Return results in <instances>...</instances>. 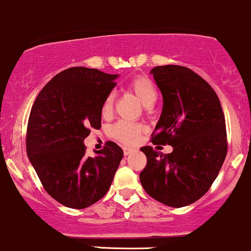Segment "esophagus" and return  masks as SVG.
Masks as SVG:
<instances>
[{
  "instance_id": "1",
  "label": "esophagus",
  "mask_w": 251,
  "mask_h": 251,
  "mask_svg": "<svg viewBox=\"0 0 251 251\" xmlns=\"http://www.w3.org/2000/svg\"><path fill=\"white\" fill-rule=\"evenodd\" d=\"M133 151H134V149L131 148V147H125V148H124V153H125V156L131 155V153L133 152Z\"/></svg>"
}]
</instances>
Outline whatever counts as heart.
I'll list each match as a JSON object with an SVG mask.
<instances>
[{"mask_svg": "<svg viewBox=\"0 0 251 251\" xmlns=\"http://www.w3.org/2000/svg\"><path fill=\"white\" fill-rule=\"evenodd\" d=\"M128 89L138 98V100L145 107L152 106L157 100V90L152 82L144 76H137L128 83ZM114 95L109 94L104 99L102 104V113L108 114L113 108ZM142 127L137 124L127 120H120L112 127V134L117 139L126 144H133L138 140Z\"/></svg>", "mask_w": 251, "mask_h": 251, "instance_id": "obj_1", "label": "heart"}]
</instances>
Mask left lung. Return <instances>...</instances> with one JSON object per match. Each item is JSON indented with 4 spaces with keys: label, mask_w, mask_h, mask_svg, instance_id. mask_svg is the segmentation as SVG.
I'll return each instance as SVG.
<instances>
[{
    "label": "left lung",
    "mask_w": 251,
    "mask_h": 251,
    "mask_svg": "<svg viewBox=\"0 0 251 251\" xmlns=\"http://www.w3.org/2000/svg\"><path fill=\"white\" fill-rule=\"evenodd\" d=\"M150 74L163 99L152 143L172 145L173 152L140 149L148 159L140 183L157 201L183 207L210 189L224 163L225 117L216 92L191 69L163 65Z\"/></svg>",
    "instance_id": "8db88e82"
}]
</instances>
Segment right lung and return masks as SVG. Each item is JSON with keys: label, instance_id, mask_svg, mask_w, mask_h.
I'll list each match as a JSON object with an SVG mask.
<instances>
[{"label": "right lung", "instance_id": "obj_1", "mask_svg": "<svg viewBox=\"0 0 251 251\" xmlns=\"http://www.w3.org/2000/svg\"><path fill=\"white\" fill-rule=\"evenodd\" d=\"M119 75L75 67L56 75L35 99L27 127V156L45 191L70 208L89 207L103 198L123 159L108 142L85 156L90 127L100 128L104 99Z\"/></svg>", "mask_w": 251, "mask_h": 251}]
</instances>
